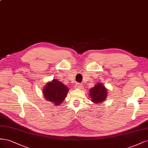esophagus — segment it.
Segmentation results:
<instances>
[{"instance_id": "obj_1", "label": "esophagus", "mask_w": 148, "mask_h": 148, "mask_svg": "<svg viewBox=\"0 0 148 148\" xmlns=\"http://www.w3.org/2000/svg\"><path fill=\"white\" fill-rule=\"evenodd\" d=\"M82 87L83 86L81 85V84H80L79 83H77L76 84H75V87L76 88H82Z\"/></svg>"}]
</instances>
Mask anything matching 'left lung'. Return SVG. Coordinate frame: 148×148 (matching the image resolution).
<instances>
[{
    "instance_id": "obj_1",
    "label": "left lung",
    "mask_w": 148,
    "mask_h": 148,
    "mask_svg": "<svg viewBox=\"0 0 148 148\" xmlns=\"http://www.w3.org/2000/svg\"><path fill=\"white\" fill-rule=\"evenodd\" d=\"M88 95L94 104L102 103L107 99L108 92L103 84L98 82L89 90Z\"/></svg>"
}]
</instances>
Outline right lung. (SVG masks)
Returning <instances> with one entry per match:
<instances>
[{"instance_id": "add662e5", "label": "right lung", "mask_w": 148, "mask_h": 148, "mask_svg": "<svg viewBox=\"0 0 148 148\" xmlns=\"http://www.w3.org/2000/svg\"><path fill=\"white\" fill-rule=\"evenodd\" d=\"M68 91V87L56 79L48 82L43 88L45 99L53 103L54 106H58L63 102Z\"/></svg>"}]
</instances>
